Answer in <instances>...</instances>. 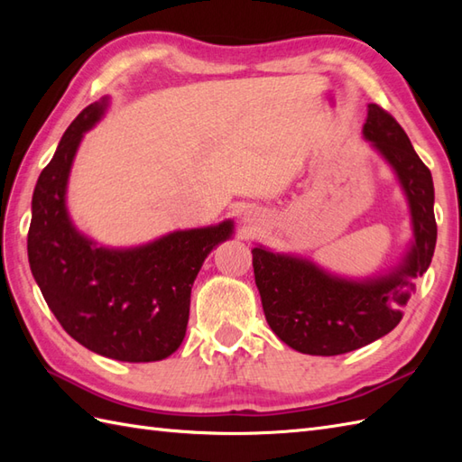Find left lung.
I'll use <instances>...</instances> for the list:
<instances>
[{
  "instance_id": "8db88e82",
  "label": "left lung",
  "mask_w": 462,
  "mask_h": 462,
  "mask_svg": "<svg viewBox=\"0 0 462 462\" xmlns=\"http://www.w3.org/2000/svg\"><path fill=\"white\" fill-rule=\"evenodd\" d=\"M363 133L393 166L411 204L415 246L403 266L387 278L357 283L331 278L306 260L252 250L254 278L272 331L310 356H339L389 333L403 319L409 291L415 290L411 278L423 276L433 260L437 222L430 171L403 126L383 106L369 105Z\"/></svg>"
}]
</instances>
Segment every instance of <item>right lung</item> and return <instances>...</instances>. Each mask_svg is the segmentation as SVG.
Listing matches in <instances>:
<instances>
[{"instance_id": "obj_1", "label": "right lung", "mask_w": 462, "mask_h": 462, "mask_svg": "<svg viewBox=\"0 0 462 462\" xmlns=\"http://www.w3.org/2000/svg\"><path fill=\"white\" fill-rule=\"evenodd\" d=\"M85 106L39 174L27 232L33 278L61 328L99 356L161 361L180 347L190 290L204 258L232 234V222L182 230L134 250L93 248L69 222L65 186L77 146L103 115Z\"/></svg>"}]
</instances>
